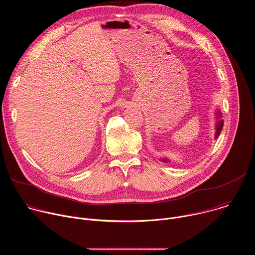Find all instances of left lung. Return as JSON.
Here are the masks:
<instances>
[{
    "mask_svg": "<svg viewBox=\"0 0 255 255\" xmlns=\"http://www.w3.org/2000/svg\"><path fill=\"white\" fill-rule=\"evenodd\" d=\"M215 115H216V125H215V138H217L218 136H219V134H220V132L222 131V128H223V125H224V121L221 119V117H222V113H221V111L219 110V109H216V113H215ZM161 161H163V162H169V159H167V158H162V159H160Z\"/></svg>",
    "mask_w": 255,
    "mask_h": 255,
    "instance_id": "obj_1",
    "label": "left lung"
}]
</instances>
